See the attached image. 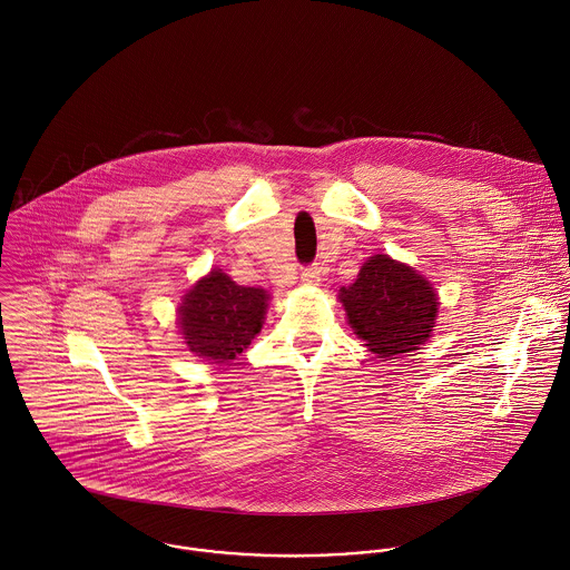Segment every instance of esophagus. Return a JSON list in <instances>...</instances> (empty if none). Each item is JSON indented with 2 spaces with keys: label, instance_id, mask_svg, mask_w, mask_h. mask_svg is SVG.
<instances>
[{
  "label": "esophagus",
  "instance_id": "34e87169",
  "mask_svg": "<svg viewBox=\"0 0 570 570\" xmlns=\"http://www.w3.org/2000/svg\"><path fill=\"white\" fill-rule=\"evenodd\" d=\"M301 278H303V283H307V285H321V281H323V269H321V265H309V267H305V269L301 272Z\"/></svg>",
  "mask_w": 570,
  "mask_h": 570
}]
</instances>
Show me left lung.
I'll return each mask as SVG.
<instances>
[{
    "instance_id": "1",
    "label": "left lung",
    "mask_w": 570,
    "mask_h": 570,
    "mask_svg": "<svg viewBox=\"0 0 570 570\" xmlns=\"http://www.w3.org/2000/svg\"><path fill=\"white\" fill-rule=\"evenodd\" d=\"M348 325L384 360L416 351L434 331L439 298L430 281L389 254L371 256L337 294Z\"/></svg>"
}]
</instances>
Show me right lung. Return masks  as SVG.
Segmentation results:
<instances>
[{
  "label": "right lung",
  "mask_w": 570,
  "mask_h": 570,
  "mask_svg": "<svg viewBox=\"0 0 570 570\" xmlns=\"http://www.w3.org/2000/svg\"><path fill=\"white\" fill-rule=\"evenodd\" d=\"M269 294L237 285L222 269L199 278L177 309V325L190 353L213 364L237 360L261 331Z\"/></svg>",
  "instance_id": "1"
}]
</instances>
